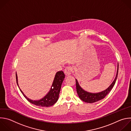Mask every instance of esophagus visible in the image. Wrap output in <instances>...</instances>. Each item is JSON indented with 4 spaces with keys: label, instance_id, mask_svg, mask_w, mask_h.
<instances>
[{
    "label": "esophagus",
    "instance_id": "esophagus-1",
    "mask_svg": "<svg viewBox=\"0 0 131 131\" xmlns=\"http://www.w3.org/2000/svg\"><path fill=\"white\" fill-rule=\"evenodd\" d=\"M71 71H72V68H71L70 67H67L65 69V75L66 76L70 75L71 74Z\"/></svg>",
    "mask_w": 131,
    "mask_h": 131
}]
</instances>
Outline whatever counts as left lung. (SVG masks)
<instances>
[{
    "instance_id": "8db88e82",
    "label": "left lung",
    "mask_w": 131,
    "mask_h": 131,
    "mask_svg": "<svg viewBox=\"0 0 131 131\" xmlns=\"http://www.w3.org/2000/svg\"><path fill=\"white\" fill-rule=\"evenodd\" d=\"M118 72V63L117 65V70L116 75L113 82L108 86V88H107L106 90L102 92L96 93L88 92L83 90L80 85L78 80L75 79L77 92L79 96V97L83 101L86 103H94L103 99L111 92V91L114 87L117 78Z\"/></svg>"
}]
</instances>
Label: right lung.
Segmentation results:
<instances>
[{
	"label": "right lung",
	"mask_w": 131,
	"mask_h": 131,
	"mask_svg": "<svg viewBox=\"0 0 131 131\" xmlns=\"http://www.w3.org/2000/svg\"><path fill=\"white\" fill-rule=\"evenodd\" d=\"M16 82L18 88L25 97V98L31 103L35 105L36 106L41 107H49L54 104L59 99V96L62 84L65 78V74L62 71H58L56 73L54 80L53 81L52 85L49 91L47 94L39 100H34L28 98L23 92L20 89L18 83V77L17 73H16Z\"/></svg>",
	"instance_id": "obj_1"
}]
</instances>
